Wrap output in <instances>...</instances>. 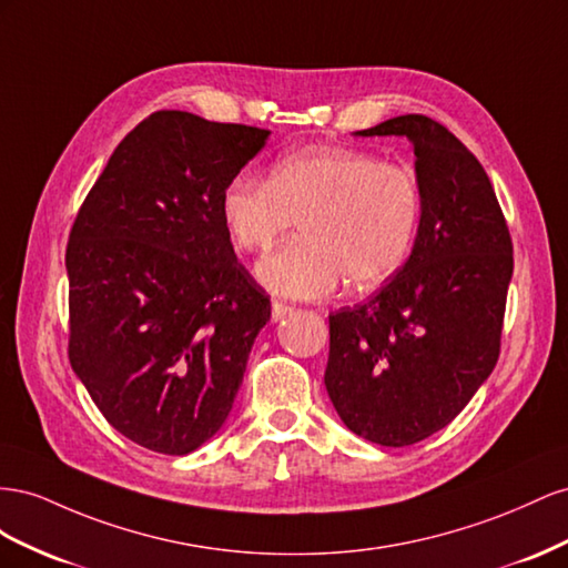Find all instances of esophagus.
<instances>
[{"instance_id":"34e87169","label":"esophagus","mask_w":568,"mask_h":568,"mask_svg":"<svg viewBox=\"0 0 568 568\" xmlns=\"http://www.w3.org/2000/svg\"><path fill=\"white\" fill-rule=\"evenodd\" d=\"M295 306L293 304H285V302H273L271 304V321H281L287 314H293Z\"/></svg>"}]
</instances>
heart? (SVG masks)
<instances>
[{
    "instance_id": "obj_1",
    "label": "heart",
    "mask_w": 568,
    "mask_h": 568,
    "mask_svg": "<svg viewBox=\"0 0 568 568\" xmlns=\"http://www.w3.org/2000/svg\"><path fill=\"white\" fill-rule=\"evenodd\" d=\"M221 221L237 250L268 252L295 221L304 237L258 264L271 293L316 300L349 281L376 287L404 266L420 221L409 166L347 148L297 150L268 181L240 171L221 192Z\"/></svg>"
}]
</instances>
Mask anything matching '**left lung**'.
<instances>
[{
	"label": "left lung",
	"instance_id": "left-lung-1",
	"mask_svg": "<svg viewBox=\"0 0 568 568\" xmlns=\"http://www.w3.org/2000/svg\"><path fill=\"white\" fill-rule=\"evenodd\" d=\"M356 135L414 144L420 221L395 278L328 316L323 381L352 433L407 447L445 428L493 374L514 247L488 173L443 123L407 113Z\"/></svg>",
	"mask_w": 568,
	"mask_h": 568
}]
</instances>
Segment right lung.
<instances>
[{"mask_svg":"<svg viewBox=\"0 0 568 568\" xmlns=\"http://www.w3.org/2000/svg\"><path fill=\"white\" fill-rule=\"evenodd\" d=\"M268 135L156 111L113 150L71 229V366L113 428L161 455L216 435L271 318L221 221L225 183Z\"/></svg>","mask_w":568,"mask_h":568,"instance_id":"right-lung-1","label":"right lung"}]
</instances>
